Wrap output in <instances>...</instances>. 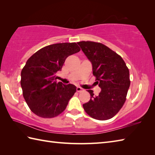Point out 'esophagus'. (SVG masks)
<instances>
[{"mask_svg":"<svg viewBox=\"0 0 155 155\" xmlns=\"http://www.w3.org/2000/svg\"><path fill=\"white\" fill-rule=\"evenodd\" d=\"M83 91H84V89H83V88H82L81 87H77V91L78 92V93H80V92H82Z\"/></svg>","mask_w":155,"mask_h":155,"instance_id":"obj_1","label":"esophagus"}]
</instances>
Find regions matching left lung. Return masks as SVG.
Returning <instances> with one entry per match:
<instances>
[{
	"instance_id": "1",
	"label": "left lung",
	"mask_w": 155,
	"mask_h": 155,
	"mask_svg": "<svg viewBox=\"0 0 155 155\" xmlns=\"http://www.w3.org/2000/svg\"><path fill=\"white\" fill-rule=\"evenodd\" d=\"M91 61L93 74L96 77L101 93L94 96L88 90L91 99L83 106L92 118L105 120L116 115L126 101L130 81L129 71L120 55L100 42H77Z\"/></svg>"
}]
</instances>
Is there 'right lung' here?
I'll return each mask as SVG.
<instances>
[{
	"instance_id": "right-lung-1",
	"label": "right lung",
	"mask_w": 155,
	"mask_h": 155,
	"mask_svg": "<svg viewBox=\"0 0 155 155\" xmlns=\"http://www.w3.org/2000/svg\"><path fill=\"white\" fill-rule=\"evenodd\" d=\"M81 51L75 42H63L42 48L28 59L21 71V85L26 103L32 113L42 118H53L63 112L77 91L74 84L57 83L68 56Z\"/></svg>"
}]
</instances>
